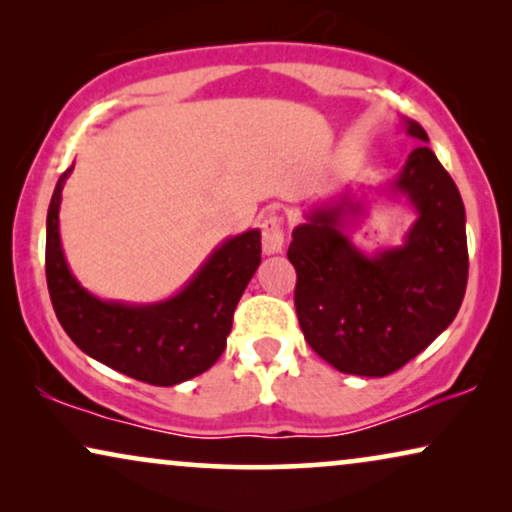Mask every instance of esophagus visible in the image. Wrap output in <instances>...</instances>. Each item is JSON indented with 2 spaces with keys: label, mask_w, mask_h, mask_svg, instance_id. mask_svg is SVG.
Instances as JSON below:
<instances>
[{
  "label": "esophagus",
  "mask_w": 512,
  "mask_h": 512,
  "mask_svg": "<svg viewBox=\"0 0 512 512\" xmlns=\"http://www.w3.org/2000/svg\"><path fill=\"white\" fill-rule=\"evenodd\" d=\"M261 235L265 254H279L284 249V223L279 216H265L261 223Z\"/></svg>",
  "instance_id": "34e87169"
}]
</instances>
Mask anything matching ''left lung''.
Wrapping results in <instances>:
<instances>
[{
    "instance_id": "left-lung-1",
    "label": "left lung",
    "mask_w": 512,
    "mask_h": 512,
    "mask_svg": "<svg viewBox=\"0 0 512 512\" xmlns=\"http://www.w3.org/2000/svg\"><path fill=\"white\" fill-rule=\"evenodd\" d=\"M410 137L429 142L422 125ZM417 209L401 247L361 254L345 219L361 205H321L293 230L298 324L314 352L340 373L384 377L424 352L457 317L468 282L466 212L459 188L426 144L394 181Z\"/></svg>"
}]
</instances>
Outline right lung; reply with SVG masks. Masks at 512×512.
Wrapping results in <instances>:
<instances>
[{
	"instance_id": "add662e5",
	"label": "right lung",
	"mask_w": 512,
	"mask_h": 512,
	"mask_svg": "<svg viewBox=\"0 0 512 512\" xmlns=\"http://www.w3.org/2000/svg\"><path fill=\"white\" fill-rule=\"evenodd\" d=\"M72 167L55 184L46 216V282L60 326L81 352L153 387L205 373L226 349L235 307L261 263V233L247 230L223 242L170 300L107 303L76 282L62 254L58 214Z\"/></svg>"
}]
</instances>
